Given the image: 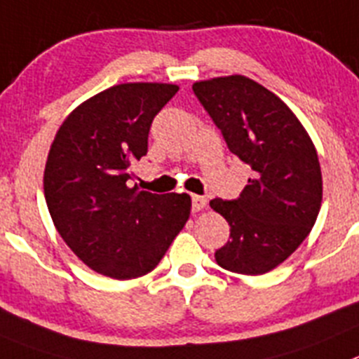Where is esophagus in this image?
<instances>
[{
	"instance_id": "1",
	"label": "esophagus",
	"mask_w": 359,
	"mask_h": 359,
	"mask_svg": "<svg viewBox=\"0 0 359 359\" xmlns=\"http://www.w3.org/2000/svg\"><path fill=\"white\" fill-rule=\"evenodd\" d=\"M205 205H208V200L203 198V196H200V195H193L191 196V209H193V212L202 211V209L205 208Z\"/></svg>"
}]
</instances>
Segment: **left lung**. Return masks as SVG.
<instances>
[{
	"mask_svg": "<svg viewBox=\"0 0 359 359\" xmlns=\"http://www.w3.org/2000/svg\"><path fill=\"white\" fill-rule=\"evenodd\" d=\"M193 93L229 150L254 170L236 200H211L231 225L215 252L229 272L259 276L299 248L322 203L318 156L297 116L273 93L241 75L203 80Z\"/></svg>",
	"mask_w": 359,
	"mask_h": 359,
	"instance_id": "obj_1",
	"label": "left lung"
}]
</instances>
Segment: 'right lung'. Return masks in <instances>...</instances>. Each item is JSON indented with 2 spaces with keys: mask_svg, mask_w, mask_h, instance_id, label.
<instances>
[{
  "mask_svg": "<svg viewBox=\"0 0 359 359\" xmlns=\"http://www.w3.org/2000/svg\"><path fill=\"white\" fill-rule=\"evenodd\" d=\"M177 91L173 83H119L76 107L55 135L44 170L48 211L67 247L102 276L151 272L189 218L186 193L130 187L151 121Z\"/></svg>",
  "mask_w": 359,
  "mask_h": 359,
  "instance_id": "right-lung-1",
  "label": "right lung"
}]
</instances>
